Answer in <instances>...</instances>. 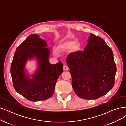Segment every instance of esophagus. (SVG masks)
<instances>
[{
	"mask_svg": "<svg viewBox=\"0 0 126 126\" xmlns=\"http://www.w3.org/2000/svg\"><path fill=\"white\" fill-rule=\"evenodd\" d=\"M63 69H64V70H67L68 69V66H66V65H64V66H63Z\"/></svg>",
	"mask_w": 126,
	"mask_h": 126,
	"instance_id": "1",
	"label": "esophagus"
}]
</instances>
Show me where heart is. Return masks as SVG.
I'll return each instance as SVG.
<instances>
[{"label":"heart","instance_id":"1","mask_svg":"<svg viewBox=\"0 0 126 126\" xmlns=\"http://www.w3.org/2000/svg\"><path fill=\"white\" fill-rule=\"evenodd\" d=\"M76 41L74 40H69L63 41V43H61L58 46V51L59 52H63L65 50H69L70 49L72 48L75 51H77L79 49L80 46L78 44H75ZM55 54H57V50L55 51Z\"/></svg>","mask_w":126,"mask_h":126}]
</instances>
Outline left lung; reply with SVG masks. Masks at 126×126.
Here are the masks:
<instances>
[{
  "label": "left lung",
  "mask_w": 126,
  "mask_h": 126,
  "mask_svg": "<svg viewBox=\"0 0 126 126\" xmlns=\"http://www.w3.org/2000/svg\"><path fill=\"white\" fill-rule=\"evenodd\" d=\"M67 63L72 77V87L80 98L97 99L115 84L117 68L113 52L99 37L90 33L84 51L68 56Z\"/></svg>",
  "instance_id": "left-lung-1"
}]
</instances>
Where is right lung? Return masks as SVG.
<instances>
[{"label": "right lung", "instance_id": "1", "mask_svg": "<svg viewBox=\"0 0 126 126\" xmlns=\"http://www.w3.org/2000/svg\"><path fill=\"white\" fill-rule=\"evenodd\" d=\"M47 47L46 41L32 34L19 46L14 55L10 67L14 88L30 101H42L50 98L57 79L63 72L62 63L55 64L49 63L50 50ZM32 59H36L38 67L35 73L30 76L26 72L25 65L27 61Z\"/></svg>", "mask_w": 126, "mask_h": 126}]
</instances>
